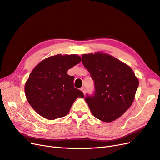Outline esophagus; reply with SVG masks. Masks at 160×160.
Returning a JSON list of instances; mask_svg holds the SVG:
<instances>
[{
  "label": "esophagus",
  "mask_w": 160,
  "mask_h": 160,
  "mask_svg": "<svg viewBox=\"0 0 160 160\" xmlns=\"http://www.w3.org/2000/svg\"><path fill=\"white\" fill-rule=\"evenodd\" d=\"M81 90L83 91V94L85 95V93H86V91H85V88H81Z\"/></svg>",
  "instance_id": "esophagus-1"
}]
</instances>
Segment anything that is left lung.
I'll return each mask as SVG.
<instances>
[{
    "instance_id": "obj_1",
    "label": "left lung",
    "mask_w": 160,
    "mask_h": 160,
    "mask_svg": "<svg viewBox=\"0 0 160 160\" xmlns=\"http://www.w3.org/2000/svg\"><path fill=\"white\" fill-rule=\"evenodd\" d=\"M82 62L94 81L93 95L85 101L94 117L111 122L121 117L134 100L138 79L128 65L102 52L82 55Z\"/></svg>"
}]
</instances>
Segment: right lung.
Listing matches in <instances>:
<instances>
[{"label": "right lung", "mask_w": 160, "mask_h": 160, "mask_svg": "<svg viewBox=\"0 0 160 160\" xmlns=\"http://www.w3.org/2000/svg\"><path fill=\"white\" fill-rule=\"evenodd\" d=\"M81 61L77 55L59 54L42 60L34 68L25 92L37 113L50 120L61 118L68 114L77 98H84L83 92L74 88V77L67 74Z\"/></svg>", "instance_id": "right-lung-1"}]
</instances>
